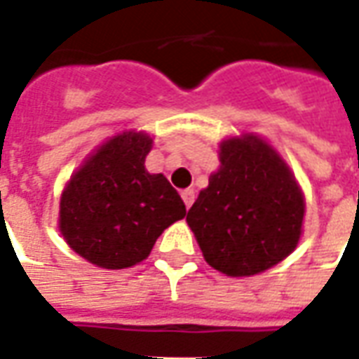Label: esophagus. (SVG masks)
I'll return each instance as SVG.
<instances>
[{
    "instance_id": "1",
    "label": "esophagus",
    "mask_w": 359,
    "mask_h": 359,
    "mask_svg": "<svg viewBox=\"0 0 359 359\" xmlns=\"http://www.w3.org/2000/svg\"><path fill=\"white\" fill-rule=\"evenodd\" d=\"M180 196H182V200H184L187 208H190V205L194 204L196 192H194V188H187V190H182V192H180Z\"/></svg>"
}]
</instances>
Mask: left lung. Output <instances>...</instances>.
Listing matches in <instances>:
<instances>
[{"label":"left lung","mask_w":359,"mask_h":359,"mask_svg":"<svg viewBox=\"0 0 359 359\" xmlns=\"http://www.w3.org/2000/svg\"><path fill=\"white\" fill-rule=\"evenodd\" d=\"M303 215L305 196L290 165L264 137L243 134L219 144V169L200 190L187 223L210 266L245 278L292 255Z\"/></svg>","instance_id":"8db88e82"}]
</instances>
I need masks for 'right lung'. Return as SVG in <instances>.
Masks as SVG:
<instances>
[{
  "label": "right lung",
  "instance_id": "add662e5",
  "mask_svg": "<svg viewBox=\"0 0 359 359\" xmlns=\"http://www.w3.org/2000/svg\"><path fill=\"white\" fill-rule=\"evenodd\" d=\"M151 147L154 137L142 130L120 132L93 149L62 190L60 233L95 266L140 264L157 237L187 215L171 182L145 169Z\"/></svg>",
  "mask_w": 359,
  "mask_h": 359
}]
</instances>
